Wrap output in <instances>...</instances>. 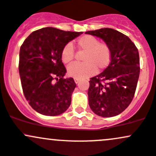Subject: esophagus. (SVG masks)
Here are the masks:
<instances>
[{
    "label": "esophagus",
    "mask_w": 156,
    "mask_h": 156,
    "mask_svg": "<svg viewBox=\"0 0 156 156\" xmlns=\"http://www.w3.org/2000/svg\"><path fill=\"white\" fill-rule=\"evenodd\" d=\"M74 81L76 83V84H77V83H79V82H80V80L79 79H74Z\"/></svg>",
    "instance_id": "esophagus-1"
}]
</instances>
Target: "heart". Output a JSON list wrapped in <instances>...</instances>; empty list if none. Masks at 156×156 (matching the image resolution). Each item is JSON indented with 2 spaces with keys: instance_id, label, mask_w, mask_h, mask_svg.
I'll list each match as a JSON object with an SVG mask.
<instances>
[{
  "instance_id": "heart-1",
  "label": "heart",
  "mask_w": 156,
  "mask_h": 156,
  "mask_svg": "<svg viewBox=\"0 0 156 156\" xmlns=\"http://www.w3.org/2000/svg\"><path fill=\"white\" fill-rule=\"evenodd\" d=\"M80 51H85L83 63H74L68 68L70 76L84 79L101 71L108 67L112 61V49L107 43L99 41L97 38L85 35L76 41ZM61 59L65 65H70L75 58V51L71 43L65 44L61 51Z\"/></svg>"
}]
</instances>
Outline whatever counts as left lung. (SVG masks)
I'll return each mask as SVG.
<instances>
[{
    "instance_id": "1",
    "label": "left lung",
    "mask_w": 156,
    "mask_h": 156,
    "mask_svg": "<svg viewBox=\"0 0 156 156\" xmlns=\"http://www.w3.org/2000/svg\"><path fill=\"white\" fill-rule=\"evenodd\" d=\"M85 33L101 38L112 49L108 68L90 79L88 104L99 116H116L129 106L135 95L140 74L138 48L128 36L111 28Z\"/></svg>"
}]
</instances>
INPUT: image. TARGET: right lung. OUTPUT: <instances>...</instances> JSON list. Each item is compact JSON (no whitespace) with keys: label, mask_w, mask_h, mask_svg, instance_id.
Segmentation results:
<instances>
[{"label":"right lung","mask_w":156,"mask_h":156,"mask_svg":"<svg viewBox=\"0 0 156 156\" xmlns=\"http://www.w3.org/2000/svg\"><path fill=\"white\" fill-rule=\"evenodd\" d=\"M82 33L45 27L33 32L21 44V86L26 100L38 113L56 116L71 105L76 85L73 78H64L67 71L60 54L65 44Z\"/></svg>","instance_id":"1"}]
</instances>
